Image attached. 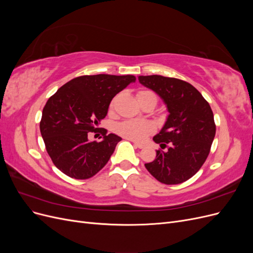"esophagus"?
<instances>
[{
  "label": "esophagus",
  "mask_w": 253,
  "mask_h": 253,
  "mask_svg": "<svg viewBox=\"0 0 253 253\" xmlns=\"http://www.w3.org/2000/svg\"><path fill=\"white\" fill-rule=\"evenodd\" d=\"M134 142V145L136 148H139V149H142L144 147L143 143H139V142H136V141H133Z\"/></svg>",
  "instance_id": "obj_1"
}]
</instances>
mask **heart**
I'll return each instance as SVG.
<instances>
[{
	"mask_svg": "<svg viewBox=\"0 0 253 253\" xmlns=\"http://www.w3.org/2000/svg\"><path fill=\"white\" fill-rule=\"evenodd\" d=\"M137 97H138L139 102H141L142 100H144V99H147L149 97L155 98L157 101L156 95L150 90H141L139 91L138 95H137ZM113 105H114V102H112L111 106ZM153 131H154V126L148 121L127 120L125 122H121V124H119L117 126V132L120 135L126 137V138L136 140V141L143 140L145 137H147L149 134H151Z\"/></svg>",
	"mask_w": 253,
	"mask_h": 253,
	"instance_id": "heart-1",
	"label": "heart"
}]
</instances>
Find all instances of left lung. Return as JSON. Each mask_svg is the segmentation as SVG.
Returning <instances> with one entry per match:
<instances>
[{
    "mask_svg": "<svg viewBox=\"0 0 253 253\" xmlns=\"http://www.w3.org/2000/svg\"><path fill=\"white\" fill-rule=\"evenodd\" d=\"M143 86L163 99L169 112L164 126L153 140L160 148L156 158L144 164L166 185H177L201 169L215 136L213 112L203 95L190 83L159 75L139 76Z\"/></svg>",
    "mask_w": 253,
    "mask_h": 253,
    "instance_id": "8db88e82",
    "label": "left lung"
}]
</instances>
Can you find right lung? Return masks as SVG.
<instances>
[{"instance_id":"obj_1","label":"right lung","mask_w":253,"mask_h":253,"mask_svg":"<svg viewBox=\"0 0 253 253\" xmlns=\"http://www.w3.org/2000/svg\"><path fill=\"white\" fill-rule=\"evenodd\" d=\"M132 75L81 76L65 83L45 104L40 131L53 165L75 179H87L109 162L121 137L103 134L100 142L89 141L108 114L112 99L129 83Z\"/></svg>"}]
</instances>
